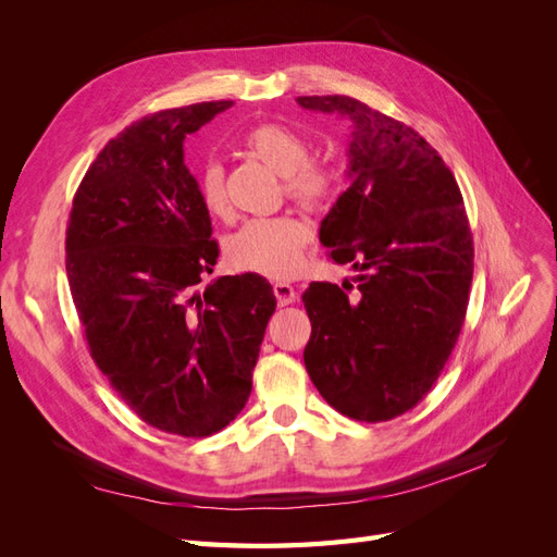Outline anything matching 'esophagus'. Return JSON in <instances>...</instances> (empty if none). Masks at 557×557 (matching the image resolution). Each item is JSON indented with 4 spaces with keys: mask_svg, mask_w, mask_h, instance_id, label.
I'll list each match as a JSON object with an SVG mask.
<instances>
[{
    "mask_svg": "<svg viewBox=\"0 0 557 557\" xmlns=\"http://www.w3.org/2000/svg\"><path fill=\"white\" fill-rule=\"evenodd\" d=\"M274 295H276L278 307H288L297 299V293L290 283H274Z\"/></svg>",
    "mask_w": 557,
    "mask_h": 557,
    "instance_id": "obj_1",
    "label": "esophagus"
}]
</instances>
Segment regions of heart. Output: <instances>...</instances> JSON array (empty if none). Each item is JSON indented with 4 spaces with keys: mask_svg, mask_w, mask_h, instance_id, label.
I'll return each mask as SVG.
<instances>
[{
    "mask_svg": "<svg viewBox=\"0 0 557 557\" xmlns=\"http://www.w3.org/2000/svg\"><path fill=\"white\" fill-rule=\"evenodd\" d=\"M244 148L264 164L272 166L285 181V193L307 209L325 207L336 188L334 166L323 160H309V144L295 129L278 123H262L246 132ZM199 197L207 211L223 215L227 211L225 172L221 164L209 162L199 174ZM311 242V227L297 215L252 218L227 244L230 262L269 278L293 276L301 252Z\"/></svg>",
    "mask_w": 557,
    "mask_h": 557,
    "instance_id": "b5f03b06",
    "label": "heart"
}]
</instances>
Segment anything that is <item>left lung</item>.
<instances>
[{
	"mask_svg": "<svg viewBox=\"0 0 557 557\" xmlns=\"http://www.w3.org/2000/svg\"><path fill=\"white\" fill-rule=\"evenodd\" d=\"M350 123L348 190L320 244L356 276L313 281L307 372L339 413L381 423L413 409L440 379L465 323L474 244L458 183L416 129L346 95L297 97Z\"/></svg>",
	"mask_w": 557,
	"mask_h": 557,
	"instance_id": "1",
	"label": "left lung"
}]
</instances>
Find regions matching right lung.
Masks as SVG:
<instances>
[{
    "label": "right lung",
    "instance_id": "1",
    "mask_svg": "<svg viewBox=\"0 0 557 557\" xmlns=\"http://www.w3.org/2000/svg\"><path fill=\"white\" fill-rule=\"evenodd\" d=\"M232 102L141 117L83 176L66 227V278L90 356L144 423L209 436L246 407L269 318L260 274L221 276L185 134Z\"/></svg>",
    "mask_w": 557,
    "mask_h": 557
}]
</instances>
